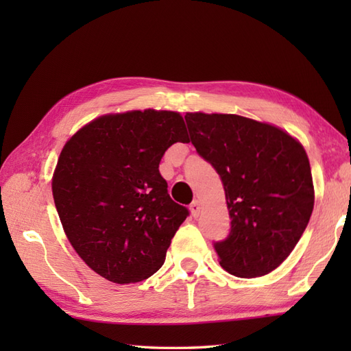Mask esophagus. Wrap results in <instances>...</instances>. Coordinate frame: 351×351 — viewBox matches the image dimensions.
<instances>
[{
  "instance_id": "1",
  "label": "esophagus",
  "mask_w": 351,
  "mask_h": 351,
  "mask_svg": "<svg viewBox=\"0 0 351 351\" xmlns=\"http://www.w3.org/2000/svg\"><path fill=\"white\" fill-rule=\"evenodd\" d=\"M190 211L193 217H197L199 213H200V202L199 200H193L191 205H190Z\"/></svg>"
}]
</instances>
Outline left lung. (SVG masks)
<instances>
[{"label": "left lung", "instance_id": "obj_1", "mask_svg": "<svg viewBox=\"0 0 351 351\" xmlns=\"http://www.w3.org/2000/svg\"><path fill=\"white\" fill-rule=\"evenodd\" d=\"M190 140L225 189L230 232L214 243L220 265L258 278L293 252L314 210L303 146L273 125L237 114L187 113Z\"/></svg>", "mask_w": 351, "mask_h": 351}]
</instances>
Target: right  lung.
<instances>
[{
    "mask_svg": "<svg viewBox=\"0 0 351 351\" xmlns=\"http://www.w3.org/2000/svg\"><path fill=\"white\" fill-rule=\"evenodd\" d=\"M178 141H189L180 113L134 110L95 119L58 156L52 196L66 237L110 282L134 283L158 271L187 219L158 170Z\"/></svg>",
    "mask_w": 351,
    "mask_h": 351,
    "instance_id": "obj_1",
    "label": "right lung"
}]
</instances>
